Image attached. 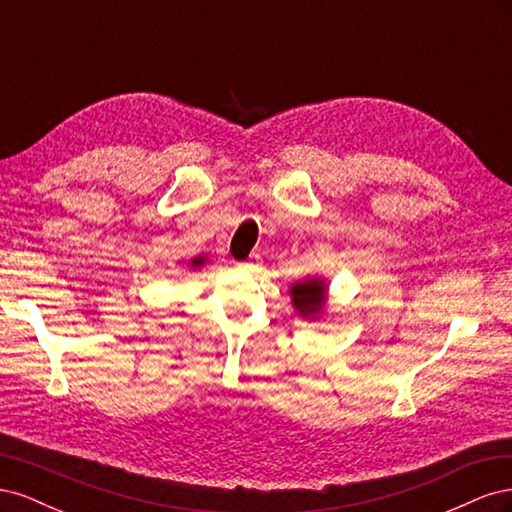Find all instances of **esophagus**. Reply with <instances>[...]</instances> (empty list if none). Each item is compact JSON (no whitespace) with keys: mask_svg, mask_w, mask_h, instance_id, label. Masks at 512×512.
I'll list each match as a JSON object with an SVG mask.
<instances>
[{"mask_svg":"<svg viewBox=\"0 0 512 512\" xmlns=\"http://www.w3.org/2000/svg\"><path fill=\"white\" fill-rule=\"evenodd\" d=\"M237 267H241V269H252V262H250V260H241V262H237Z\"/></svg>","mask_w":512,"mask_h":512,"instance_id":"esophagus-1","label":"esophagus"}]
</instances>
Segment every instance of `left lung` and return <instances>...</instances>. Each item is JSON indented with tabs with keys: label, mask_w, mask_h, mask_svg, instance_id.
<instances>
[{
	"label": "left lung",
	"mask_w": 512,
	"mask_h": 512,
	"mask_svg": "<svg viewBox=\"0 0 512 512\" xmlns=\"http://www.w3.org/2000/svg\"><path fill=\"white\" fill-rule=\"evenodd\" d=\"M292 303L303 316H314L324 301V286L318 280L292 286Z\"/></svg>",
	"instance_id": "1"
}]
</instances>
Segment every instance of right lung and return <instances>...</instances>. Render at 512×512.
I'll list each match as a JSON object with an SVG mask.
<instances>
[{"label":"right lung","instance_id":"obj_1","mask_svg":"<svg viewBox=\"0 0 512 512\" xmlns=\"http://www.w3.org/2000/svg\"><path fill=\"white\" fill-rule=\"evenodd\" d=\"M200 262H203V260H200V258H196V260H192V267H198V265H200Z\"/></svg>","mask_w":512,"mask_h":512}]
</instances>
